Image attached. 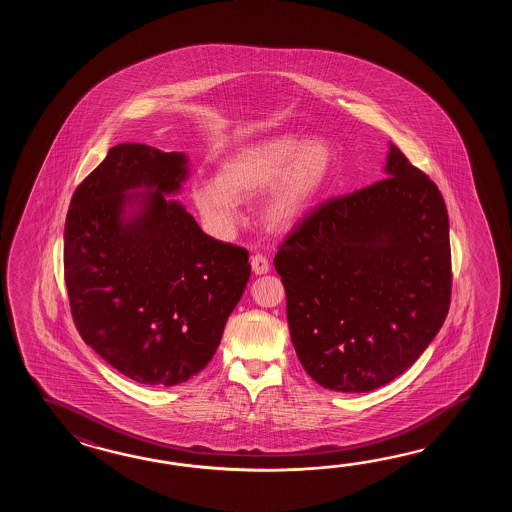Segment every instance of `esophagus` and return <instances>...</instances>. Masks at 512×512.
Here are the masks:
<instances>
[{
    "mask_svg": "<svg viewBox=\"0 0 512 512\" xmlns=\"http://www.w3.org/2000/svg\"><path fill=\"white\" fill-rule=\"evenodd\" d=\"M251 265L252 272H254V274H267L269 269H271L269 260H267L263 254H256V256H252Z\"/></svg>",
    "mask_w": 512,
    "mask_h": 512,
    "instance_id": "34e87169",
    "label": "esophagus"
}]
</instances>
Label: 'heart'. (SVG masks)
I'll use <instances>...</instances> for the list:
<instances>
[{
  "label": "heart",
  "mask_w": 512,
  "mask_h": 512,
  "mask_svg": "<svg viewBox=\"0 0 512 512\" xmlns=\"http://www.w3.org/2000/svg\"><path fill=\"white\" fill-rule=\"evenodd\" d=\"M335 168L337 152L331 142L282 133L227 155L214 179L192 186V201L208 229L227 236L240 216L238 201L263 193L258 205L261 227L272 234H289L320 203Z\"/></svg>",
  "instance_id": "heart-1"
}]
</instances>
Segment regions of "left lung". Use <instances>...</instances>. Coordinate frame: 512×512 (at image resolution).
<instances>
[{"instance_id": "1", "label": "left lung", "mask_w": 512, "mask_h": 512, "mask_svg": "<svg viewBox=\"0 0 512 512\" xmlns=\"http://www.w3.org/2000/svg\"><path fill=\"white\" fill-rule=\"evenodd\" d=\"M386 177L315 208L274 256L294 351L327 390H377L443 326L452 265L445 201L395 144Z\"/></svg>"}]
</instances>
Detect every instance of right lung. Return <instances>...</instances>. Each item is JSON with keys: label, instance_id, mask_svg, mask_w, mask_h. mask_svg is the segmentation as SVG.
I'll return each mask as SVG.
<instances>
[{"label": "right lung", "instance_id": "1", "mask_svg": "<svg viewBox=\"0 0 512 512\" xmlns=\"http://www.w3.org/2000/svg\"><path fill=\"white\" fill-rule=\"evenodd\" d=\"M186 177L185 153L117 144L67 212L64 274L78 333L146 386H175L207 366L251 276L249 252L210 238L166 197Z\"/></svg>", "mask_w": 512, "mask_h": 512}]
</instances>
